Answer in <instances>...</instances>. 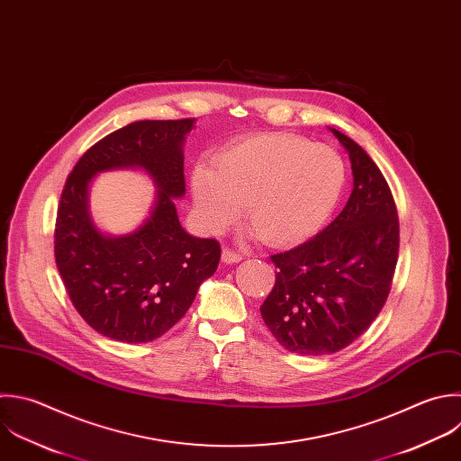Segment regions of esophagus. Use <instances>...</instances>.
<instances>
[{
  "label": "esophagus",
  "mask_w": 461,
  "mask_h": 461,
  "mask_svg": "<svg viewBox=\"0 0 461 461\" xmlns=\"http://www.w3.org/2000/svg\"><path fill=\"white\" fill-rule=\"evenodd\" d=\"M241 259H243V256L240 252H236V250L229 249V247H223V250H221V261L223 263H238Z\"/></svg>",
  "instance_id": "obj_1"
}]
</instances>
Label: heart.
Returning a JSON list of instances; mask_svg holds the SVG:
<instances>
[{
  "instance_id": "obj_1",
  "label": "heart",
  "mask_w": 461,
  "mask_h": 461,
  "mask_svg": "<svg viewBox=\"0 0 461 461\" xmlns=\"http://www.w3.org/2000/svg\"><path fill=\"white\" fill-rule=\"evenodd\" d=\"M346 185L337 149L288 133L245 137L221 149L212 167L198 166L191 193L203 225L220 232L238 220L259 240L288 247L312 238L331 216Z\"/></svg>"
}]
</instances>
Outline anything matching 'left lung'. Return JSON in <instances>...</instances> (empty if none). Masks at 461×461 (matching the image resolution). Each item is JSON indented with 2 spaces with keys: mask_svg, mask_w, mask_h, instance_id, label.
Masks as SVG:
<instances>
[{
  "mask_svg": "<svg viewBox=\"0 0 461 461\" xmlns=\"http://www.w3.org/2000/svg\"><path fill=\"white\" fill-rule=\"evenodd\" d=\"M353 191L315 238L270 256L276 285L261 317L277 342L299 355H330L357 340L376 319L398 259V214L391 189L369 155L344 133Z\"/></svg>",
  "mask_w": 461,
  "mask_h": 461,
  "instance_id": "1",
  "label": "left lung"
}]
</instances>
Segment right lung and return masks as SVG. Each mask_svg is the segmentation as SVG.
Segmentation results:
<instances>
[{"instance_id":"obj_1","label":"right lung","mask_w":461,"mask_h":461,"mask_svg":"<svg viewBox=\"0 0 461 461\" xmlns=\"http://www.w3.org/2000/svg\"><path fill=\"white\" fill-rule=\"evenodd\" d=\"M194 122H131L94 144L67 178L54 234L58 270L79 315L113 340L162 337L218 268L220 243L187 234L175 207L185 193L182 146ZM117 167H142L159 194L139 231L112 239L89 218L87 185L97 172Z\"/></svg>"}]
</instances>
